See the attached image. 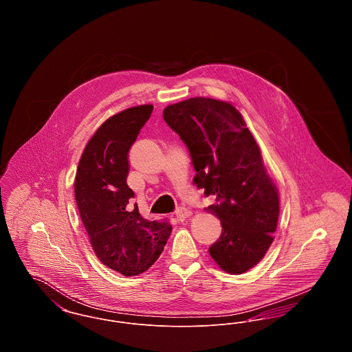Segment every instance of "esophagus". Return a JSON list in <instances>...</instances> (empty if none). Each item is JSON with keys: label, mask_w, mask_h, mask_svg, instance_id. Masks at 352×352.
<instances>
[{"label": "esophagus", "mask_w": 352, "mask_h": 352, "mask_svg": "<svg viewBox=\"0 0 352 352\" xmlns=\"http://www.w3.org/2000/svg\"><path fill=\"white\" fill-rule=\"evenodd\" d=\"M191 211L188 210V208H186V207H179L178 210H177V212H175V217L177 219L179 220V221H184L187 218H190L191 217Z\"/></svg>", "instance_id": "34e87169"}]
</instances>
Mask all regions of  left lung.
Listing matches in <instances>:
<instances>
[{
    "mask_svg": "<svg viewBox=\"0 0 352 352\" xmlns=\"http://www.w3.org/2000/svg\"><path fill=\"white\" fill-rule=\"evenodd\" d=\"M195 168L194 184L212 197L206 211L221 223L210 254L224 272L241 274L265 256L277 228V187L241 113L232 104L192 98L164 109Z\"/></svg>",
    "mask_w": 352,
    "mask_h": 352,
    "instance_id": "8db88e82",
    "label": "left lung"
}]
</instances>
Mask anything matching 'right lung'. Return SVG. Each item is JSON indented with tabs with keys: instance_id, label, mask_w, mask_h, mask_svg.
Instances as JSON below:
<instances>
[{
	"instance_id": "right-lung-1",
	"label": "right lung",
	"mask_w": 352,
	"mask_h": 352,
	"mask_svg": "<svg viewBox=\"0 0 352 352\" xmlns=\"http://www.w3.org/2000/svg\"><path fill=\"white\" fill-rule=\"evenodd\" d=\"M153 105L128 108L108 118L85 145L75 177V199L91 245L101 263L137 276L157 261L171 234L168 220L144 219L126 184L129 149Z\"/></svg>"
}]
</instances>
